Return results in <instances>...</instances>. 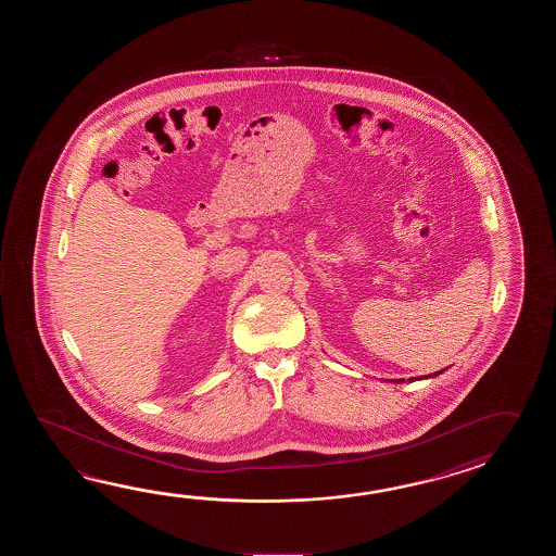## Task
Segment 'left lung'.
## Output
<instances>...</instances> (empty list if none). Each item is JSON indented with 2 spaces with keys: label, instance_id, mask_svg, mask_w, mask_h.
Masks as SVG:
<instances>
[{
  "label": "left lung",
  "instance_id": "obj_1",
  "mask_svg": "<svg viewBox=\"0 0 556 556\" xmlns=\"http://www.w3.org/2000/svg\"><path fill=\"white\" fill-rule=\"evenodd\" d=\"M439 374H441V371H435V374H431V376H439ZM421 378H424V376H421ZM421 378H417V379H421ZM426 378H429V376H426ZM415 378H412L409 379V381H414ZM400 381H403V379H395V383H400Z\"/></svg>",
  "mask_w": 556,
  "mask_h": 556
}]
</instances>
